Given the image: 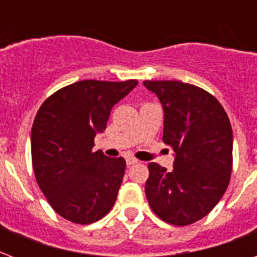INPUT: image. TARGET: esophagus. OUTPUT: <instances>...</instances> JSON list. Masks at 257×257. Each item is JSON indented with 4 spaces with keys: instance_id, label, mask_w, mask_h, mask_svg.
I'll return each instance as SVG.
<instances>
[{
    "instance_id": "esophagus-1",
    "label": "esophagus",
    "mask_w": 257,
    "mask_h": 257,
    "mask_svg": "<svg viewBox=\"0 0 257 257\" xmlns=\"http://www.w3.org/2000/svg\"><path fill=\"white\" fill-rule=\"evenodd\" d=\"M137 163V160L136 159H135V157H126V165H128V167H131V165H133V164H136Z\"/></svg>"
}]
</instances>
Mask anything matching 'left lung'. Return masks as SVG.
<instances>
[{"instance_id": "left-lung-1", "label": "left lung", "mask_w": 257, "mask_h": 257, "mask_svg": "<svg viewBox=\"0 0 257 257\" xmlns=\"http://www.w3.org/2000/svg\"><path fill=\"white\" fill-rule=\"evenodd\" d=\"M164 112L163 140L175 151L173 169L151 163L145 195L152 211L173 225H188L213 209L232 172L233 135L219 101L181 81H144Z\"/></svg>"}]
</instances>
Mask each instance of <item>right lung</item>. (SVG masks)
I'll return each mask as SVG.
<instances>
[{
    "instance_id": "obj_1",
    "label": "right lung",
    "mask_w": 257,
    "mask_h": 257,
    "mask_svg": "<svg viewBox=\"0 0 257 257\" xmlns=\"http://www.w3.org/2000/svg\"><path fill=\"white\" fill-rule=\"evenodd\" d=\"M137 84L84 80L57 90L38 109L30 137L34 175L64 219L94 223L114 205L125 160L92 149L113 106Z\"/></svg>"
}]
</instances>
